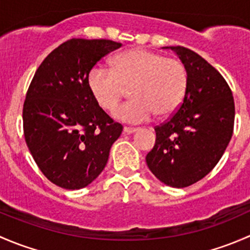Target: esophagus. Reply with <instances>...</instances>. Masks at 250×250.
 <instances>
[{
  "label": "esophagus",
  "mask_w": 250,
  "mask_h": 250,
  "mask_svg": "<svg viewBox=\"0 0 250 250\" xmlns=\"http://www.w3.org/2000/svg\"><path fill=\"white\" fill-rule=\"evenodd\" d=\"M137 128H130V127H125L123 128V134H132V133L137 132Z\"/></svg>",
  "instance_id": "obj_1"
}]
</instances>
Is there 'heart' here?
<instances>
[{
	"label": "heart",
	"instance_id": "obj_1",
	"mask_svg": "<svg viewBox=\"0 0 250 250\" xmlns=\"http://www.w3.org/2000/svg\"><path fill=\"white\" fill-rule=\"evenodd\" d=\"M87 84L95 102L105 111L116 109L130 87L132 99L115 111L123 122H145L157 113L168 116L185 98L188 74L175 58L144 48H133L116 55L110 67L95 65L88 72Z\"/></svg>",
	"mask_w": 250,
	"mask_h": 250
}]
</instances>
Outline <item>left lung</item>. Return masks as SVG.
Listing matches in <instances>:
<instances>
[{
  "label": "left lung",
  "mask_w": 250,
  "mask_h": 250,
  "mask_svg": "<svg viewBox=\"0 0 250 250\" xmlns=\"http://www.w3.org/2000/svg\"><path fill=\"white\" fill-rule=\"evenodd\" d=\"M185 64L188 84L180 106L156 125V143L146 155L153 175L172 188L203 179L220 161L233 133L234 102L220 72L188 48L170 47Z\"/></svg>",
  "instance_id": "8db88e82"
}]
</instances>
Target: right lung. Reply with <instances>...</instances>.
<instances>
[{
    "label": "right lung",
    "mask_w": 250,
    "mask_h": 250,
    "mask_svg": "<svg viewBox=\"0 0 250 250\" xmlns=\"http://www.w3.org/2000/svg\"><path fill=\"white\" fill-rule=\"evenodd\" d=\"M122 44L111 40L71 39L47 55L35 72L22 107L26 145L44 176L78 190L104 170L122 125L98 105L88 72Z\"/></svg>",
    "instance_id": "1"
}]
</instances>
